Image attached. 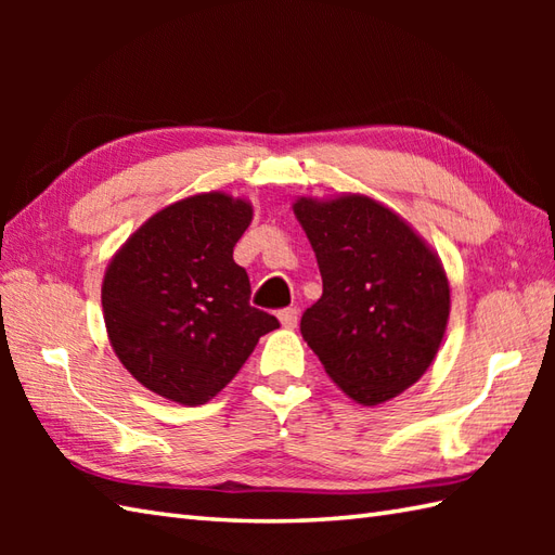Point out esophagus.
Segmentation results:
<instances>
[{
  "mask_svg": "<svg viewBox=\"0 0 555 555\" xmlns=\"http://www.w3.org/2000/svg\"><path fill=\"white\" fill-rule=\"evenodd\" d=\"M279 322H281V326H284V328H296V324H298V310L296 308L281 310L279 312Z\"/></svg>",
  "mask_w": 555,
  "mask_h": 555,
  "instance_id": "obj_1",
  "label": "esophagus"
}]
</instances>
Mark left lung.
Returning <instances> with one entry per match:
<instances>
[{
	"mask_svg": "<svg viewBox=\"0 0 555 555\" xmlns=\"http://www.w3.org/2000/svg\"><path fill=\"white\" fill-rule=\"evenodd\" d=\"M293 215L324 286L300 334L328 379L360 405L408 391L434 362L451 314L441 257L396 209L362 193L298 197Z\"/></svg>",
	"mask_w": 555,
	"mask_h": 555,
	"instance_id": "left-lung-1",
	"label": "left lung"
}]
</instances>
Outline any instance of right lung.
Listing matches in <instances>:
<instances>
[{"label":"right lung","instance_id":"obj_1","mask_svg":"<svg viewBox=\"0 0 555 555\" xmlns=\"http://www.w3.org/2000/svg\"><path fill=\"white\" fill-rule=\"evenodd\" d=\"M253 205L223 191L155 211L114 253L102 314L116 358L135 382L179 405H205L241 372L274 314L250 308L233 247Z\"/></svg>","mask_w":555,"mask_h":555}]
</instances>
